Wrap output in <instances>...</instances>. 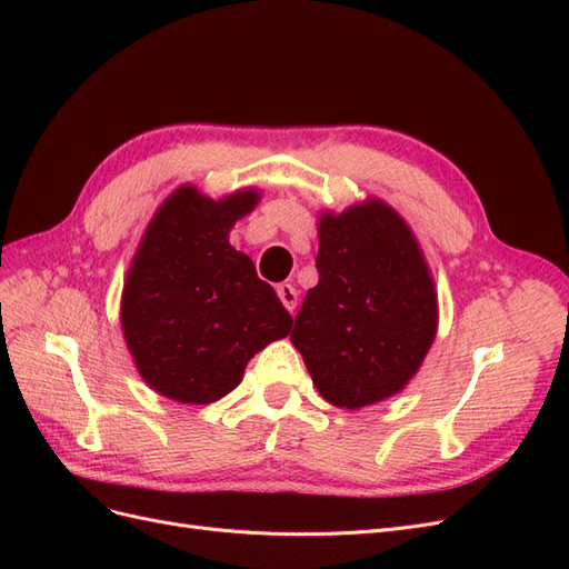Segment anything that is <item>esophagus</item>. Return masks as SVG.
Masks as SVG:
<instances>
[{
  "mask_svg": "<svg viewBox=\"0 0 569 569\" xmlns=\"http://www.w3.org/2000/svg\"><path fill=\"white\" fill-rule=\"evenodd\" d=\"M278 297H280V301L284 303L287 311H289V313H295V308H297V299H299L297 289L291 287V284H287V282H282V284H278Z\"/></svg>",
  "mask_w": 569,
  "mask_h": 569,
  "instance_id": "1",
  "label": "esophagus"
}]
</instances>
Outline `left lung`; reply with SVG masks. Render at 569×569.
Returning a JSON list of instances; mask_svg holds the SVG:
<instances>
[{
	"instance_id": "1",
	"label": "left lung",
	"mask_w": 569,
	"mask_h": 569,
	"mask_svg": "<svg viewBox=\"0 0 569 569\" xmlns=\"http://www.w3.org/2000/svg\"><path fill=\"white\" fill-rule=\"evenodd\" d=\"M318 284L291 332L325 401L363 408L399 393L437 335V291L406 220L380 199L318 220Z\"/></svg>"
}]
</instances>
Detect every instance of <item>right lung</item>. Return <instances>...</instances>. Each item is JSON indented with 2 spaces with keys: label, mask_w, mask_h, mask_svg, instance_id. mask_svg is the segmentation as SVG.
I'll return each mask as SVG.
<instances>
[{
  "label": "right lung",
  "mask_w": 569,
  "mask_h": 569,
  "mask_svg": "<svg viewBox=\"0 0 569 569\" xmlns=\"http://www.w3.org/2000/svg\"><path fill=\"white\" fill-rule=\"evenodd\" d=\"M256 203V189L213 201L184 184L161 203L134 253L120 322L142 380L166 399H222L249 360L291 330L274 289L228 242Z\"/></svg>",
  "instance_id": "add662e5"
}]
</instances>
